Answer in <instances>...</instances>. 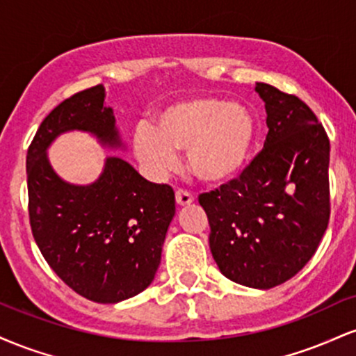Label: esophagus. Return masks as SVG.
I'll return each mask as SVG.
<instances>
[{"mask_svg": "<svg viewBox=\"0 0 356 356\" xmlns=\"http://www.w3.org/2000/svg\"><path fill=\"white\" fill-rule=\"evenodd\" d=\"M175 202H177V206H187V204L194 202V195L184 189H177L175 191Z\"/></svg>", "mask_w": 356, "mask_h": 356, "instance_id": "esophagus-1", "label": "esophagus"}]
</instances>
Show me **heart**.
<instances>
[{
  "mask_svg": "<svg viewBox=\"0 0 356 356\" xmlns=\"http://www.w3.org/2000/svg\"><path fill=\"white\" fill-rule=\"evenodd\" d=\"M254 140V120L241 104L192 97L159 110L155 125L138 124L132 144L147 169L161 175L175 165V150H186L187 167L199 181L220 184L246 164Z\"/></svg>",
  "mask_w": 356,
  "mask_h": 356,
  "instance_id": "1",
  "label": "heart"
}]
</instances>
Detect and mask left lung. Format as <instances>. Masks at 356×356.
<instances>
[{
  "label": "left lung",
  "instance_id": "8db88e82",
  "mask_svg": "<svg viewBox=\"0 0 356 356\" xmlns=\"http://www.w3.org/2000/svg\"><path fill=\"white\" fill-rule=\"evenodd\" d=\"M268 136L238 179L199 195L209 246L224 276L269 289L291 280L316 252L330 220V140L296 95L256 83Z\"/></svg>",
  "mask_w": 356,
  "mask_h": 356
}]
</instances>
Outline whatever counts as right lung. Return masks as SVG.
I'll return each instance as SVG.
<instances>
[{
	"label": "right lung",
	"instance_id": "add662e5",
	"mask_svg": "<svg viewBox=\"0 0 356 356\" xmlns=\"http://www.w3.org/2000/svg\"><path fill=\"white\" fill-rule=\"evenodd\" d=\"M104 99L97 85L44 117L26 154L28 212L36 244L60 280L90 301L118 303L154 281L175 197L172 187L149 182L120 157H108L88 186H73L53 172L47 149L68 130L122 145Z\"/></svg>",
	"mask_w": 356,
	"mask_h": 356
}]
</instances>
